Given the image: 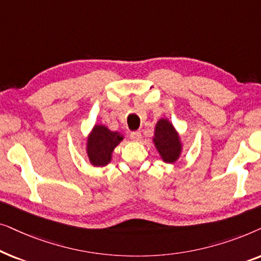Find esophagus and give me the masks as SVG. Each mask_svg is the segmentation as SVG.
Wrapping results in <instances>:
<instances>
[{"mask_svg": "<svg viewBox=\"0 0 261 261\" xmlns=\"http://www.w3.org/2000/svg\"><path fill=\"white\" fill-rule=\"evenodd\" d=\"M130 139L133 141H139L141 139V133H140V132H138V130L137 132H132Z\"/></svg>", "mask_w": 261, "mask_h": 261, "instance_id": "esophagus-1", "label": "esophagus"}]
</instances>
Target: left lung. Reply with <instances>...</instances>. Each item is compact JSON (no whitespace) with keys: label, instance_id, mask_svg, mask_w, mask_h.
<instances>
[{"label":"left lung","instance_id":"8db88e82","mask_svg":"<svg viewBox=\"0 0 261 261\" xmlns=\"http://www.w3.org/2000/svg\"><path fill=\"white\" fill-rule=\"evenodd\" d=\"M160 158L166 164H176L183 153V141L180 134L169 119L162 117L155 123L152 138Z\"/></svg>","mask_w":261,"mask_h":261}]
</instances>
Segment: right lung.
<instances>
[{
	"label": "right lung",
	"instance_id": "1",
	"mask_svg": "<svg viewBox=\"0 0 261 261\" xmlns=\"http://www.w3.org/2000/svg\"><path fill=\"white\" fill-rule=\"evenodd\" d=\"M119 132L110 130L105 124H95L87 137L85 151L90 164L94 167L107 166L112 162L113 152L123 140Z\"/></svg>",
	"mask_w": 261,
	"mask_h": 261
}]
</instances>
